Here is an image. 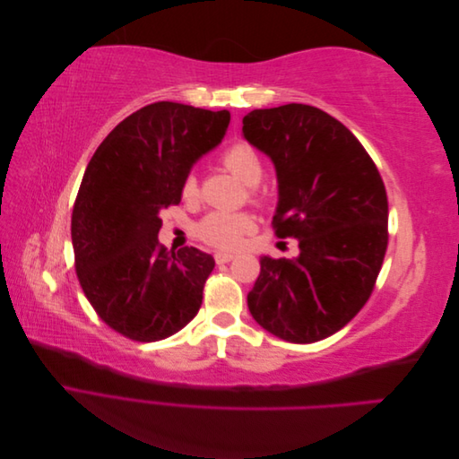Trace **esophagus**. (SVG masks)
Returning a JSON list of instances; mask_svg holds the SVG:
<instances>
[{
    "label": "esophagus",
    "mask_w": 459,
    "mask_h": 459,
    "mask_svg": "<svg viewBox=\"0 0 459 459\" xmlns=\"http://www.w3.org/2000/svg\"><path fill=\"white\" fill-rule=\"evenodd\" d=\"M214 258H216L218 264H226V262H231V260L235 258V255H231V253H221V251H220V253L214 255Z\"/></svg>",
    "instance_id": "1"
}]
</instances>
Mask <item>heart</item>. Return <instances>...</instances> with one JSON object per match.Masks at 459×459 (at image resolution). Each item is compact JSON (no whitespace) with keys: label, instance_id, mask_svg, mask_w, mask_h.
Returning a JSON list of instances; mask_svg holds the SVG:
<instances>
[{"label":"heart","instance_id":"obj_1","mask_svg":"<svg viewBox=\"0 0 459 459\" xmlns=\"http://www.w3.org/2000/svg\"><path fill=\"white\" fill-rule=\"evenodd\" d=\"M221 164L226 170L245 186H256L262 178V162L255 149L245 143H235L228 147L221 155ZM184 197H193L197 191V182L193 176H187L184 182ZM253 218L247 214H230V212H212L208 214L199 226V235L216 247H238L243 235L253 230Z\"/></svg>","mask_w":459,"mask_h":459}]
</instances>
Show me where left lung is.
I'll list each match as a JSON object with an SVG mask.
<instances>
[{
	"label": "left lung",
	"mask_w": 459,
	"mask_h": 459,
	"mask_svg": "<svg viewBox=\"0 0 459 459\" xmlns=\"http://www.w3.org/2000/svg\"><path fill=\"white\" fill-rule=\"evenodd\" d=\"M243 137L273 162L275 235L297 239L300 251L260 256L248 310L283 341H322L362 310L379 275L388 243L383 179L354 134L310 105L251 110Z\"/></svg>",
	"instance_id": "1"
}]
</instances>
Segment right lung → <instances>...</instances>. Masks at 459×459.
I'll list each match as a JSON object with an SVG mask.
<instances>
[{"label": "right lung", "mask_w": 459, "mask_h": 459, "mask_svg": "<svg viewBox=\"0 0 459 459\" xmlns=\"http://www.w3.org/2000/svg\"><path fill=\"white\" fill-rule=\"evenodd\" d=\"M230 110L159 101L97 147L73 211L78 281L103 322L132 341H162L197 316L214 258L159 243L160 212L182 201L193 164L224 140Z\"/></svg>", "instance_id": "add662e5"}]
</instances>
